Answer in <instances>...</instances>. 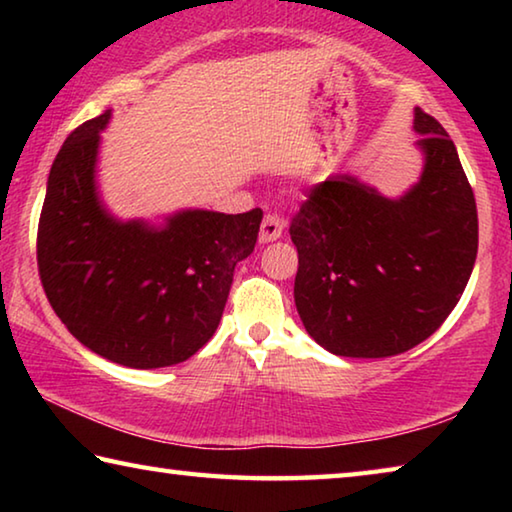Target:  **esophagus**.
<instances>
[{
	"label": "esophagus",
	"mask_w": 512,
	"mask_h": 512,
	"mask_svg": "<svg viewBox=\"0 0 512 512\" xmlns=\"http://www.w3.org/2000/svg\"><path fill=\"white\" fill-rule=\"evenodd\" d=\"M282 232H284V219H282V216H277L275 212L264 214L262 228H259V241H262V244H268V241L280 239Z\"/></svg>",
	"instance_id": "34e87169"
}]
</instances>
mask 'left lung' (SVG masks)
Wrapping results in <instances>:
<instances>
[{"instance_id":"obj_1","label":"left lung","mask_w":512,"mask_h":512,"mask_svg":"<svg viewBox=\"0 0 512 512\" xmlns=\"http://www.w3.org/2000/svg\"><path fill=\"white\" fill-rule=\"evenodd\" d=\"M420 183L386 198L352 176L307 192L291 219L298 314L339 357L381 359L415 348L452 314L470 280L476 201L443 126L415 108Z\"/></svg>"}]
</instances>
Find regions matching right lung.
Wrapping results in <instances>:
<instances>
[{"label": "right lung", "instance_id": "1", "mask_svg": "<svg viewBox=\"0 0 512 512\" xmlns=\"http://www.w3.org/2000/svg\"><path fill=\"white\" fill-rule=\"evenodd\" d=\"M108 119L110 110L74 128L51 164L36 241L40 282L69 334L99 357L173 366L214 336L264 214L187 210L164 228L112 219L94 189Z\"/></svg>", "mask_w": 512, "mask_h": 512}]
</instances>
